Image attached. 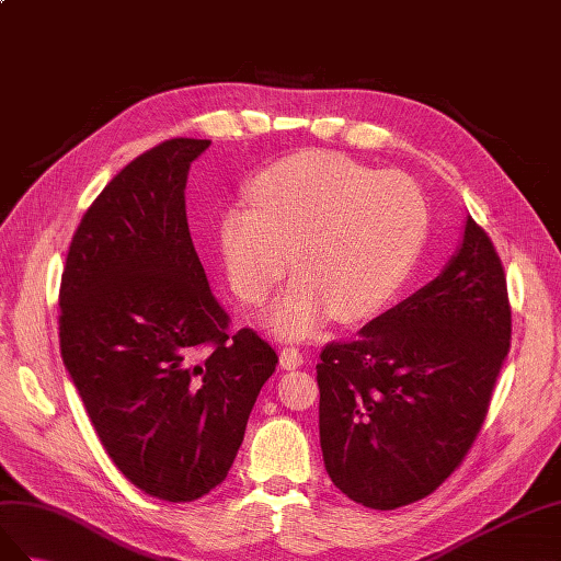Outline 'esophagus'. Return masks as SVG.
<instances>
[{"mask_svg":"<svg viewBox=\"0 0 561 561\" xmlns=\"http://www.w3.org/2000/svg\"><path fill=\"white\" fill-rule=\"evenodd\" d=\"M279 366L286 371H294V369H300L302 366V352H298L296 347H284L279 352Z\"/></svg>","mask_w":561,"mask_h":561,"instance_id":"1","label":"esophagus"}]
</instances>
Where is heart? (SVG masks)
Instances as JSON below:
<instances>
[{
    "label": "heart",
    "mask_w": 561,
    "mask_h": 561,
    "mask_svg": "<svg viewBox=\"0 0 561 561\" xmlns=\"http://www.w3.org/2000/svg\"><path fill=\"white\" fill-rule=\"evenodd\" d=\"M249 202L220 222L232 294L259 306L291 265L300 277L270 310L282 339H312L331 312L376 314L411 272L427 206L407 175L380 173L339 152H296L255 175Z\"/></svg>",
    "instance_id": "b5f03b06"
}]
</instances>
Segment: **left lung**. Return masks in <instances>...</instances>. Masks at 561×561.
<instances>
[{"label":"left lung","instance_id":"obj_1","mask_svg":"<svg viewBox=\"0 0 561 561\" xmlns=\"http://www.w3.org/2000/svg\"><path fill=\"white\" fill-rule=\"evenodd\" d=\"M510 333L501 259L468 216L439 277L319 355V444L331 482L374 510L435 491L486 419Z\"/></svg>","mask_w":561,"mask_h":561}]
</instances>
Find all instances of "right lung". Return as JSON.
I'll return each mask as SVG.
<instances>
[{"mask_svg":"<svg viewBox=\"0 0 561 561\" xmlns=\"http://www.w3.org/2000/svg\"><path fill=\"white\" fill-rule=\"evenodd\" d=\"M211 140L142 152L89 206L60 277V355L107 456L134 486L190 503L228 477L277 355L228 331L192 244L190 164Z\"/></svg>","mask_w":561,"mask_h":561,"instance_id":"right-lung-1","label":"right lung"}]
</instances>
